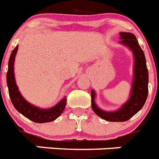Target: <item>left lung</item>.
<instances>
[{"instance_id":"8db88e82","label":"left lung","mask_w":159,"mask_h":159,"mask_svg":"<svg viewBox=\"0 0 159 159\" xmlns=\"http://www.w3.org/2000/svg\"><path fill=\"white\" fill-rule=\"evenodd\" d=\"M119 43L128 48L134 57L133 81L130 96L119 109L113 111L102 110L95 102L96 96L95 90L91 91L92 107L97 116L109 122H125L139 111L145 104L148 95V70L144 52L139 46L135 36L130 32L119 33Z\"/></svg>"}]
</instances>
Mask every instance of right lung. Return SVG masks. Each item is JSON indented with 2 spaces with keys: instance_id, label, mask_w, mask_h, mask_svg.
I'll return each instance as SVG.
<instances>
[{
  "instance_id": "right-lung-1",
  "label": "right lung",
  "mask_w": 159,
  "mask_h": 159,
  "mask_svg": "<svg viewBox=\"0 0 159 159\" xmlns=\"http://www.w3.org/2000/svg\"><path fill=\"white\" fill-rule=\"evenodd\" d=\"M18 50V45L12 50L9 57L7 71L6 80L8 88V93L14 107L25 117L32 122L38 123H48L54 121L62 114L67 104V99L64 96L57 105L50 108H40L34 106L28 102L22 96L16 85L15 75H14V61Z\"/></svg>"
}]
</instances>
